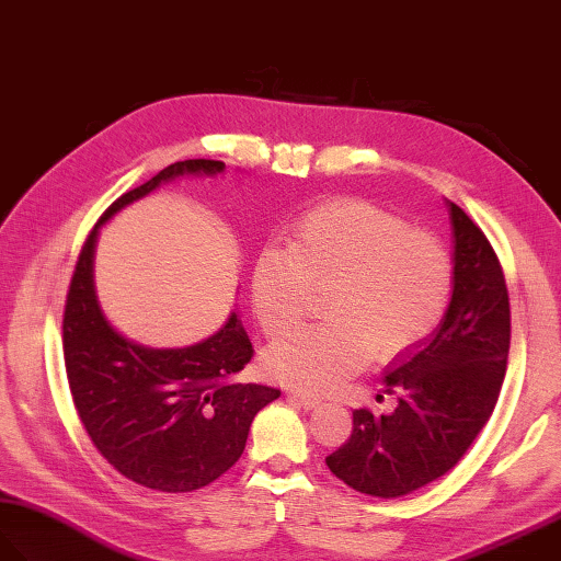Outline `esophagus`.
Listing matches in <instances>:
<instances>
[{"instance_id":"obj_1","label":"esophagus","mask_w":561,"mask_h":561,"mask_svg":"<svg viewBox=\"0 0 561 561\" xmlns=\"http://www.w3.org/2000/svg\"><path fill=\"white\" fill-rule=\"evenodd\" d=\"M290 399H293V401H297L301 408H307V411H311V408H316V405H321V399L313 397V393L293 391V393H290Z\"/></svg>"}]
</instances>
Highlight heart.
I'll return each instance as SVG.
<instances>
[{
  "label": "heart",
  "instance_id": "heart-1",
  "mask_svg": "<svg viewBox=\"0 0 561 561\" xmlns=\"http://www.w3.org/2000/svg\"><path fill=\"white\" fill-rule=\"evenodd\" d=\"M450 260L438 240L366 201H330L305 211L285 248L252 268V309L268 337L295 328L313 293L328 290L321 325L278 340L264 356L274 380L330 391L370 356L393 360L425 342L450 297Z\"/></svg>",
  "mask_w": 561,
  "mask_h": 561
}]
</instances>
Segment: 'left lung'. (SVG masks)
<instances>
[{"label": "left lung", "instance_id": "left-lung-1", "mask_svg": "<svg viewBox=\"0 0 561 561\" xmlns=\"http://www.w3.org/2000/svg\"><path fill=\"white\" fill-rule=\"evenodd\" d=\"M453 295L442 323L385 370L389 415L354 411L352 436L325 458L346 486L401 497L458 465L486 425L507 370L510 297L501 262L479 226L448 203Z\"/></svg>", "mask_w": 561, "mask_h": 561}]
</instances>
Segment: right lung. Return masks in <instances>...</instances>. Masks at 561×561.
<instances>
[{
    "label": "right lung",
    "instance_id": "right-lung-1",
    "mask_svg": "<svg viewBox=\"0 0 561 561\" xmlns=\"http://www.w3.org/2000/svg\"><path fill=\"white\" fill-rule=\"evenodd\" d=\"M219 160H184L127 191L103 211L80 252L64 313V358L75 408L119 474L162 493H188L243 456L250 425L280 389L240 385L254 350L233 311L215 335L184 350H150L108 323L94 290L99 226L184 174L215 176Z\"/></svg>",
    "mask_w": 561,
    "mask_h": 561
}]
</instances>
